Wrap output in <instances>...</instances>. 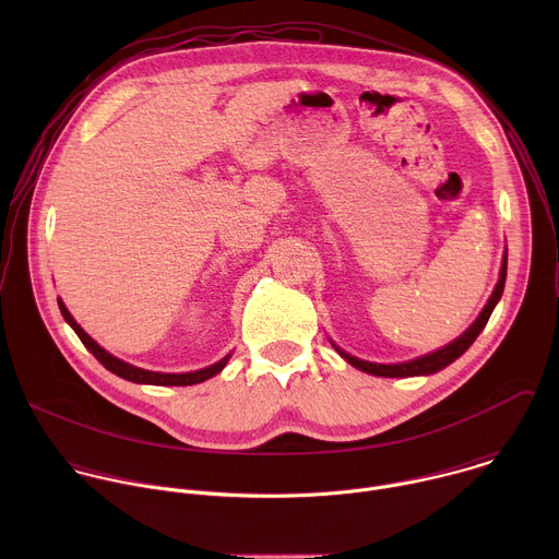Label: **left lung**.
<instances>
[{"mask_svg": "<svg viewBox=\"0 0 559 559\" xmlns=\"http://www.w3.org/2000/svg\"><path fill=\"white\" fill-rule=\"evenodd\" d=\"M504 283H507V252H504V259H502V267H500V278L496 283V289L493 294L489 296L487 305L483 307V311L477 313L475 321L471 323V328L466 332H462L455 341H451L449 345L431 352V354H425L420 358H414V360H407V362H391V365H382V362H369V360H360L352 354H347L345 349H341L338 345L332 343V347L356 369L365 371V373H371V376H380V378H412V376H431L440 369H444L447 365H451L453 360H457L471 345L473 341L480 336V332L485 330V325L489 323V318L498 305V300L502 298V292H504Z\"/></svg>", "mask_w": 559, "mask_h": 559, "instance_id": "8db88e82", "label": "left lung"}]
</instances>
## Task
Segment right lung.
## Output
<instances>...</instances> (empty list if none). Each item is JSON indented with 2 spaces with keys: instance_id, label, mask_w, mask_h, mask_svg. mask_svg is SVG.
Masks as SVG:
<instances>
[{
  "instance_id": "1",
  "label": "right lung",
  "mask_w": 559,
  "mask_h": 559,
  "mask_svg": "<svg viewBox=\"0 0 559 559\" xmlns=\"http://www.w3.org/2000/svg\"><path fill=\"white\" fill-rule=\"evenodd\" d=\"M57 305H59V309H61L63 321L74 330V334L79 336V341H82V343L86 345V349H88L108 371H112V373H117L119 378L130 380V382H139V384H158V386H188V384H199V382H203V380H207V378L221 373L223 367L227 365L229 356H231V354H227V356L221 358L218 362H214V365H210V367H203V369H197V371H188V373H164V371L141 369V367H134V365H130V362H126V360H121V358L108 354L97 341H93L82 328H79V323L70 316V311H68V307L63 305L61 298H57Z\"/></svg>"
}]
</instances>
